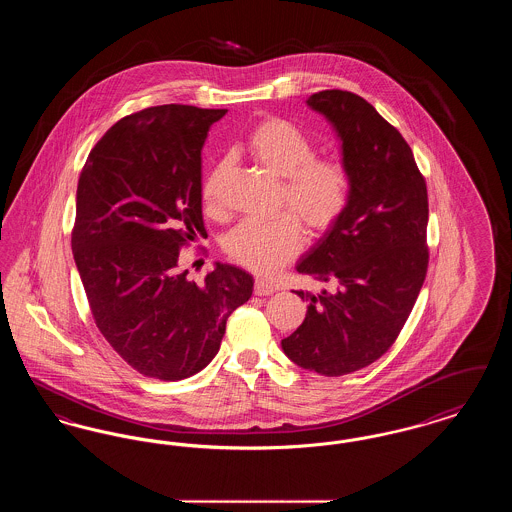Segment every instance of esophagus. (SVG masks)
I'll return each mask as SVG.
<instances>
[{
	"instance_id": "esophagus-1",
	"label": "esophagus",
	"mask_w": 512,
	"mask_h": 512,
	"mask_svg": "<svg viewBox=\"0 0 512 512\" xmlns=\"http://www.w3.org/2000/svg\"><path fill=\"white\" fill-rule=\"evenodd\" d=\"M253 292H255V295L265 297V295H272V293H274V288H272V284H268L267 280H255V288H253Z\"/></svg>"
}]
</instances>
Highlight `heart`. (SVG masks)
I'll use <instances>...</instances> for the list:
<instances>
[{"label":"heart","mask_w":512,"mask_h":512,"mask_svg":"<svg viewBox=\"0 0 512 512\" xmlns=\"http://www.w3.org/2000/svg\"><path fill=\"white\" fill-rule=\"evenodd\" d=\"M245 149L251 159L282 180V213L268 222L244 220L224 240V249L238 265L270 274L299 255L305 244V226L311 234L328 232L345 213L351 197V174L347 165L334 157H317L315 142L293 122L268 117L257 122ZM228 163L219 165L203 182L207 209H217V194Z\"/></svg>","instance_id":"heart-1"}]
</instances>
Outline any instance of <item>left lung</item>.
<instances>
[{"label": "left lung", "instance_id": "left-lung-1", "mask_svg": "<svg viewBox=\"0 0 512 512\" xmlns=\"http://www.w3.org/2000/svg\"><path fill=\"white\" fill-rule=\"evenodd\" d=\"M307 105L341 140L351 197L295 267L326 288L297 292L307 315L282 349L301 368L343 376L378 361L413 311L428 270V192L411 147L366 99L324 90Z\"/></svg>", "mask_w": 512, "mask_h": 512}]
</instances>
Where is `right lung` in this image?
Instances as JSON below:
<instances>
[{"label":"right lung","instance_id":"1","mask_svg":"<svg viewBox=\"0 0 512 512\" xmlns=\"http://www.w3.org/2000/svg\"><path fill=\"white\" fill-rule=\"evenodd\" d=\"M226 109L157 105L115 122L78 178L74 263L96 326L140 374L176 382L219 353L253 276L217 263L197 286L178 267L203 234L201 147Z\"/></svg>","mask_w":512,"mask_h":512}]
</instances>
